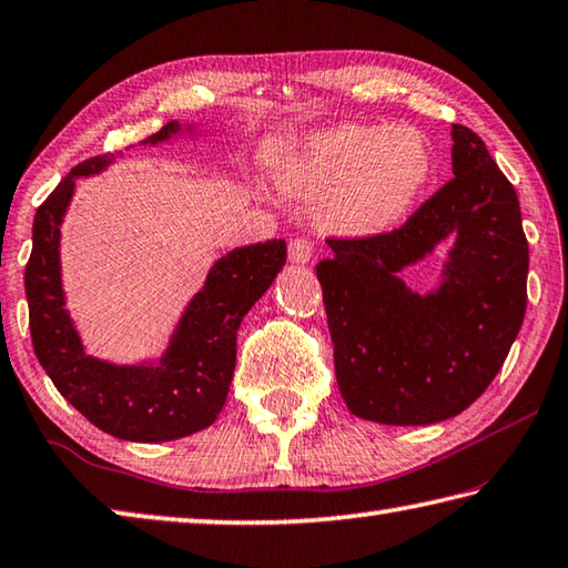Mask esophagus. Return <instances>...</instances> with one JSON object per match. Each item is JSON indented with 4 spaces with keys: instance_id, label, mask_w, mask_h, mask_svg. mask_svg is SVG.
I'll return each instance as SVG.
<instances>
[{
    "instance_id": "esophagus-1",
    "label": "esophagus",
    "mask_w": 568,
    "mask_h": 568,
    "mask_svg": "<svg viewBox=\"0 0 568 568\" xmlns=\"http://www.w3.org/2000/svg\"><path fill=\"white\" fill-rule=\"evenodd\" d=\"M311 257H313V241L293 239L291 245H287V261H291L293 265L311 263Z\"/></svg>"
}]
</instances>
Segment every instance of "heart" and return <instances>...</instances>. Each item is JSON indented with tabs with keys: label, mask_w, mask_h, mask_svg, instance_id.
Wrapping results in <instances>:
<instances>
[{
	"label": "heart",
	"mask_w": 568,
	"mask_h": 568,
	"mask_svg": "<svg viewBox=\"0 0 568 568\" xmlns=\"http://www.w3.org/2000/svg\"><path fill=\"white\" fill-rule=\"evenodd\" d=\"M432 179L425 136L409 126L337 123L307 133L277 161L285 193L315 201V221L333 235H377L415 209Z\"/></svg>",
	"instance_id": "obj_1"
}]
</instances>
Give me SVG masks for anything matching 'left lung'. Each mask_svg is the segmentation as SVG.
<instances>
[{
	"label": "left lung",
	"instance_id": "8db88e82",
	"mask_svg": "<svg viewBox=\"0 0 568 568\" xmlns=\"http://www.w3.org/2000/svg\"><path fill=\"white\" fill-rule=\"evenodd\" d=\"M452 173L402 229L329 241L317 265L335 377L347 409L379 425L459 415L504 365L527 311L529 243L514 185L467 126H452ZM453 241L427 294L398 273Z\"/></svg>",
	"mask_w": 568,
	"mask_h": 568
}]
</instances>
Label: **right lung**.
I'll return each mask as SVG.
<instances>
[{"mask_svg":"<svg viewBox=\"0 0 568 568\" xmlns=\"http://www.w3.org/2000/svg\"><path fill=\"white\" fill-rule=\"evenodd\" d=\"M195 123L169 121L143 146L195 136ZM113 153L89 159L39 205L24 273L29 329L39 365L91 425L126 442H171L211 427L229 397L241 320L283 271L285 241L243 245L211 265L183 307L159 357L116 365L87 353L61 281V223L81 176H97Z\"/></svg>","mask_w":568,"mask_h":568,"instance_id":"1","label":"right lung"}]
</instances>
